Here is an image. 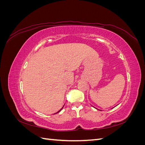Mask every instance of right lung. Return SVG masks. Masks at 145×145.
<instances>
[{
  "label": "right lung",
  "mask_w": 145,
  "mask_h": 145,
  "mask_svg": "<svg viewBox=\"0 0 145 145\" xmlns=\"http://www.w3.org/2000/svg\"><path fill=\"white\" fill-rule=\"evenodd\" d=\"M64 105H63V106H64ZM63 107H62V108H61V109H60V110H59V111H57V112H56V113H54V114H57V113H58V112H60V111H61V110H62V108H63Z\"/></svg>",
  "instance_id": "right-lung-1"
}]
</instances>
